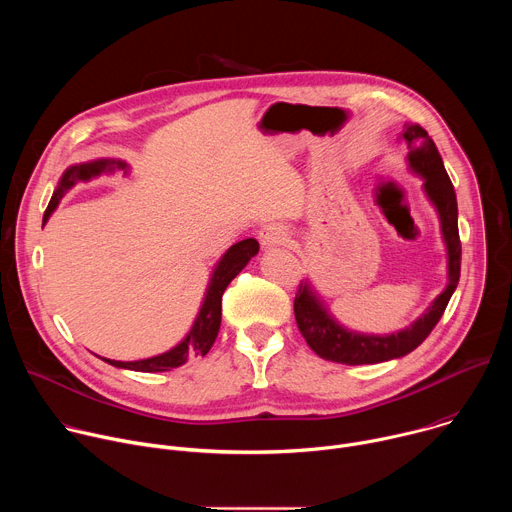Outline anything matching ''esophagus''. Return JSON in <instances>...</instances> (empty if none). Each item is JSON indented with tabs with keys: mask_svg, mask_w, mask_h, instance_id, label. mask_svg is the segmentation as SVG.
I'll use <instances>...</instances> for the list:
<instances>
[{
	"mask_svg": "<svg viewBox=\"0 0 512 512\" xmlns=\"http://www.w3.org/2000/svg\"><path fill=\"white\" fill-rule=\"evenodd\" d=\"M287 237H289V233H287V229L283 227V225H279V223H269V225H265L263 229H261V233H259V239H261V245L263 247H275V245H281V243H285L287 241Z\"/></svg>",
	"mask_w": 512,
	"mask_h": 512,
	"instance_id": "esophagus-1",
	"label": "esophagus"
}]
</instances>
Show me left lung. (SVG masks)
Wrapping results in <instances>:
<instances>
[{"label": "left lung", "instance_id": "1", "mask_svg": "<svg viewBox=\"0 0 512 512\" xmlns=\"http://www.w3.org/2000/svg\"><path fill=\"white\" fill-rule=\"evenodd\" d=\"M407 145V160L411 168L425 178V192L440 212L442 233L448 247V287L442 291L427 312L407 330H401L391 336H364L354 334L338 326L326 310L320 306V300L300 283V289L294 300V314L302 336L308 346L324 360L340 364H375L391 358H399L415 350L440 322L446 312V306L460 281V263H462V243L458 233V202L452 180L444 168L442 156L437 154L433 139L417 123H405L401 133Z\"/></svg>", "mask_w": 512, "mask_h": 512}]
</instances>
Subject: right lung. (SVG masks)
I'll use <instances>...</instances> for the list:
<instances>
[{
    "mask_svg": "<svg viewBox=\"0 0 512 512\" xmlns=\"http://www.w3.org/2000/svg\"><path fill=\"white\" fill-rule=\"evenodd\" d=\"M113 168H121L125 170L127 166L123 162H115V160H99L93 164H81V166H72L64 172L60 186L56 188V192L50 198V204L44 212V223L48 221V216L52 214V210L56 208L58 200L62 198V194L75 184L77 180H89L93 176H99L105 170H113ZM259 251V243L255 239H245L235 243L225 257L221 259V263L216 265L210 285L206 289V296L200 308V314L194 322V326L190 328L188 336L172 350L154 356V358H145V360H133V362H121V360H107L113 367L119 369H129V371H139V373H162V371H170L176 367H182V364L190 358V356H204L210 346L214 344L216 336H218V328H221V312H223V294L227 285L239 275V271L249 263V259L253 255H257Z\"/></svg>",
    "mask_w": 512,
    "mask_h": 512,
    "instance_id": "obj_1",
    "label": "right lung"
}]
</instances>
